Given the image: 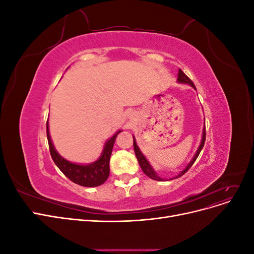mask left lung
<instances>
[{
    "mask_svg": "<svg viewBox=\"0 0 254 254\" xmlns=\"http://www.w3.org/2000/svg\"><path fill=\"white\" fill-rule=\"evenodd\" d=\"M178 81L179 82H184V83H189V84H190L191 87H193L194 89H196V87H195V84L193 83V81H191L188 76L183 73V71L182 70H179V73H178ZM204 142H205V127L203 128V133H202V140H201V144H200V146H199V148H198V150H197V152H196V155L194 156V158H193V160L190 161V164L184 168V170L178 175V176H176V178H174V179H177V178H179V177H181L182 175H184L186 174L190 168L191 167V165L194 164V162L196 161V159L198 158V156H199V153H200V151H201V149H202V147H203V145H204ZM133 148H134V152H135V156H136V159H137V161H139V164H140V166H141V168H142V171L144 172V174L146 175V176H148L149 178H151V179H153V180H157V181H163L164 179H162V178H160V177L155 173V171L152 170V167L150 166V164L148 163V161L146 160V158L143 156V153L141 152V150H140V148L137 147V145H136V143H135V140H134V137H133Z\"/></svg>",
    "mask_w": 254,
    "mask_h": 254,
    "instance_id": "8db88e82",
    "label": "left lung"
}]
</instances>
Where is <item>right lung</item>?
<instances>
[{"instance_id":"obj_1","label":"right lung","mask_w":254,"mask_h":254,"mask_svg":"<svg viewBox=\"0 0 254 254\" xmlns=\"http://www.w3.org/2000/svg\"><path fill=\"white\" fill-rule=\"evenodd\" d=\"M121 131H118L111 139L106 143L103 153L96 162L88 164V165H79L71 163L61 157L59 153L54 148V145L51 141V136L49 132V122H47V135L50 152L54 162L58 166L59 170L63 172L68 179L73 181L76 184H79L82 187L87 188H94L103 184L109 177L110 173V156L113 149V145L117 139L118 134Z\"/></svg>"}]
</instances>
